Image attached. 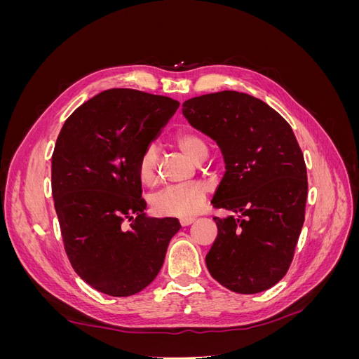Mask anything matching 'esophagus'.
<instances>
[{
    "instance_id": "34e87169",
    "label": "esophagus",
    "mask_w": 359,
    "mask_h": 359,
    "mask_svg": "<svg viewBox=\"0 0 359 359\" xmlns=\"http://www.w3.org/2000/svg\"><path fill=\"white\" fill-rule=\"evenodd\" d=\"M194 222V219L193 217H184V219H180V224L182 226V227H186V226H190L191 223Z\"/></svg>"
}]
</instances>
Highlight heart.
<instances>
[{"label":"heart","instance_id":"b5f03b06","mask_svg":"<svg viewBox=\"0 0 359 359\" xmlns=\"http://www.w3.org/2000/svg\"><path fill=\"white\" fill-rule=\"evenodd\" d=\"M175 144L194 161H203L210 154L206 139L194 130H181L175 135ZM137 177L145 186H154L158 181V148L148 145L137 160ZM208 196V187L203 182L169 186L151 196V208L161 217H189L198 214Z\"/></svg>","mask_w":359,"mask_h":359}]
</instances>
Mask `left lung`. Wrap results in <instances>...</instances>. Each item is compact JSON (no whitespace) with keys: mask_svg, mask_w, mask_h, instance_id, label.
<instances>
[{"mask_svg":"<svg viewBox=\"0 0 359 359\" xmlns=\"http://www.w3.org/2000/svg\"><path fill=\"white\" fill-rule=\"evenodd\" d=\"M182 114L224 156L212 206L238 214L214 217L219 233L206 268L236 293L273 287L287 273L306 219L307 168L292 127L262 100L236 91L193 97Z\"/></svg>","mask_w":359,"mask_h":359,"instance_id":"obj_1","label":"left lung"}]
</instances>
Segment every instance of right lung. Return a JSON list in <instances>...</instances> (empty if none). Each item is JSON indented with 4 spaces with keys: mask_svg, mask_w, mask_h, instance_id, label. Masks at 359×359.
Returning <instances> with one entry per match:
<instances>
[{
    "mask_svg": "<svg viewBox=\"0 0 359 359\" xmlns=\"http://www.w3.org/2000/svg\"><path fill=\"white\" fill-rule=\"evenodd\" d=\"M165 95L112 88L64 123L52 154V194L64 250L85 283L111 297L145 289L165 262L177 219H148L137 160L177 112Z\"/></svg>",
    "mask_w": 359,
    "mask_h": 359,
    "instance_id": "right-lung-1",
    "label": "right lung"
}]
</instances>
